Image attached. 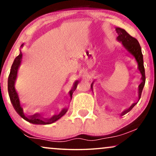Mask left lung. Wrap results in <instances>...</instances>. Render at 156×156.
Masks as SVG:
<instances>
[{
  "instance_id": "1",
  "label": "left lung",
  "mask_w": 156,
  "mask_h": 156,
  "mask_svg": "<svg viewBox=\"0 0 156 156\" xmlns=\"http://www.w3.org/2000/svg\"><path fill=\"white\" fill-rule=\"evenodd\" d=\"M116 32L118 33L117 40L118 41H120L123 44V48L129 55L133 57L135 60H136L137 64H138V70L140 72V73L142 75V82L138 86V97L139 99L140 98L141 93H142L143 87L145 86V83H146V76H145V68L144 66H143V54L141 52V48L139 44L138 41H137L133 37L130 36L124 29H122L120 28H117L115 29ZM93 83L91 84V88H93ZM136 103H133L129 108L126 111L123 112V115H125L127 113H128L135 105Z\"/></svg>"
}]
</instances>
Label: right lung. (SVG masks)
<instances>
[{
	"instance_id": "obj_1",
	"label": "right lung",
	"mask_w": 156,
	"mask_h": 156,
	"mask_svg": "<svg viewBox=\"0 0 156 156\" xmlns=\"http://www.w3.org/2000/svg\"><path fill=\"white\" fill-rule=\"evenodd\" d=\"M23 45V43L20 45V47H22ZM22 56H23V54L21 52H20L19 55H18V56L16 58L15 60H14L13 65L11 66V69H10L9 76H8V93H9L10 101H11L12 104H13V106L14 108H15L16 112H17V113L19 114V115L21 116L23 119L27 120V121H28L29 123H31L33 124H41V125H46V124H51L52 123H54V122L56 121L57 120H58L59 118H61L62 116H63L64 114L67 112L68 109H63V111L61 112V113L58 114V115H54L52 118H49V119H45V118H42L40 115V114H34V115H26V114L24 113L23 110V108L21 106V105H20V100H19V98H18V93L16 92V88H15L16 79V77H17L18 68H19L20 63H21ZM78 84V81L77 80V81L75 82L72 90H70L69 93H70V98H72L73 93V91L76 89Z\"/></svg>"
}]
</instances>
